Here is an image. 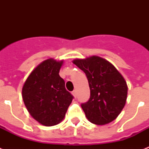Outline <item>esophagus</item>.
I'll return each instance as SVG.
<instances>
[{
	"label": "esophagus",
	"instance_id": "esophagus-1",
	"mask_svg": "<svg viewBox=\"0 0 149 149\" xmlns=\"http://www.w3.org/2000/svg\"><path fill=\"white\" fill-rule=\"evenodd\" d=\"M72 95H73V97H74L75 98L77 97V91H73L72 92Z\"/></svg>",
	"mask_w": 149,
	"mask_h": 149
}]
</instances>
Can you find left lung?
<instances>
[{
    "label": "left lung",
    "mask_w": 149,
    "mask_h": 149,
    "mask_svg": "<svg viewBox=\"0 0 149 149\" xmlns=\"http://www.w3.org/2000/svg\"><path fill=\"white\" fill-rule=\"evenodd\" d=\"M72 63L88 79L91 97L81 104L86 118L98 125L115 120L127 100V86L124 77L111 63L99 56L77 58Z\"/></svg>",
    "instance_id": "obj_1"
}]
</instances>
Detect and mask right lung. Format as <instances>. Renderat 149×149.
I'll use <instances>...</instances> for the list:
<instances>
[{
    "label": "right lung",
    "mask_w": 149,
    "mask_h": 149,
    "mask_svg": "<svg viewBox=\"0 0 149 149\" xmlns=\"http://www.w3.org/2000/svg\"><path fill=\"white\" fill-rule=\"evenodd\" d=\"M63 61L49 58L30 73L22 88V98L31 117L45 126L63 120L73 96L65 90L58 72Z\"/></svg>",
    "instance_id": "right-lung-1"
}]
</instances>
